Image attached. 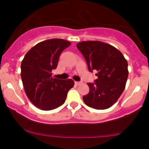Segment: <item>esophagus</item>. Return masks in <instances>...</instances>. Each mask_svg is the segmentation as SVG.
<instances>
[{"label": "esophagus", "mask_w": 149, "mask_h": 149, "mask_svg": "<svg viewBox=\"0 0 149 149\" xmlns=\"http://www.w3.org/2000/svg\"><path fill=\"white\" fill-rule=\"evenodd\" d=\"M75 84H76V85H79L80 84H81V82H77V81H76V82H75Z\"/></svg>", "instance_id": "1"}]
</instances>
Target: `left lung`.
<instances>
[{
    "mask_svg": "<svg viewBox=\"0 0 149 149\" xmlns=\"http://www.w3.org/2000/svg\"><path fill=\"white\" fill-rule=\"evenodd\" d=\"M88 64L97 71L95 83H88L90 91L83 97L85 104L98 110L112 107L122 95L128 77L127 61L113 46L98 41H82L76 45Z\"/></svg>",
    "mask_w": 149,
    "mask_h": 149,
    "instance_id": "obj_1",
    "label": "left lung"
}]
</instances>
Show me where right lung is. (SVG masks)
<instances>
[{
  "label": "right lung",
  "instance_id": "1",
  "mask_svg": "<svg viewBox=\"0 0 149 149\" xmlns=\"http://www.w3.org/2000/svg\"><path fill=\"white\" fill-rule=\"evenodd\" d=\"M70 45L71 42L64 39L44 40L29 49L22 61L21 77L26 95L41 110H52L62 105L69 90L74 85L71 79L52 77L59 55Z\"/></svg>",
  "mask_w": 149,
  "mask_h": 149
}]
</instances>
